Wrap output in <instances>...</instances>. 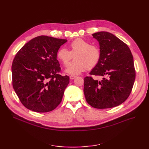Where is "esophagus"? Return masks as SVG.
I'll list each match as a JSON object with an SVG mask.
<instances>
[{
	"instance_id": "esophagus-1",
	"label": "esophagus",
	"mask_w": 149,
	"mask_h": 149,
	"mask_svg": "<svg viewBox=\"0 0 149 149\" xmlns=\"http://www.w3.org/2000/svg\"><path fill=\"white\" fill-rule=\"evenodd\" d=\"M76 77H77L76 75H71L70 76V80H73V79H75V78Z\"/></svg>"
}]
</instances>
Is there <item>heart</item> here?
Wrapping results in <instances>:
<instances>
[{
	"label": "heart",
	"mask_w": 149,
	"mask_h": 149,
	"mask_svg": "<svg viewBox=\"0 0 149 149\" xmlns=\"http://www.w3.org/2000/svg\"><path fill=\"white\" fill-rule=\"evenodd\" d=\"M69 51L66 48H60L57 52V58L63 65L67 66L74 55L75 60L71 61L65 69L70 75L80 74L87 68H95L101 58V51L96 45L82 38H77L68 46Z\"/></svg>",
	"instance_id": "heart-1"
}]
</instances>
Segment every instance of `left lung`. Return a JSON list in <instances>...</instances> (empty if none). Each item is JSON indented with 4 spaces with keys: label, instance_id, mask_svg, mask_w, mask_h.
<instances>
[{
    "label": "left lung",
    "instance_id": "left-lung-1",
    "mask_svg": "<svg viewBox=\"0 0 149 149\" xmlns=\"http://www.w3.org/2000/svg\"><path fill=\"white\" fill-rule=\"evenodd\" d=\"M92 36L98 42L101 58L90 74L102 79L84 78L86 100L97 109L119 106L129 97L135 80L132 52L126 43L110 33L101 31Z\"/></svg>",
    "mask_w": 149,
    "mask_h": 149
}]
</instances>
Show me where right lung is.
I'll return each mask as SVG.
<instances>
[{"instance_id":"obj_1","label":"right lung","mask_w":149,"mask_h":149,"mask_svg":"<svg viewBox=\"0 0 149 149\" xmlns=\"http://www.w3.org/2000/svg\"><path fill=\"white\" fill-rule=\"evenodd\" d=\"M66 39L36 37L15 55L11 70L13 86L21 103L36 112H48L61 103L69 77L60 70L57 52Z\"/></svg>"}]
</instances>
